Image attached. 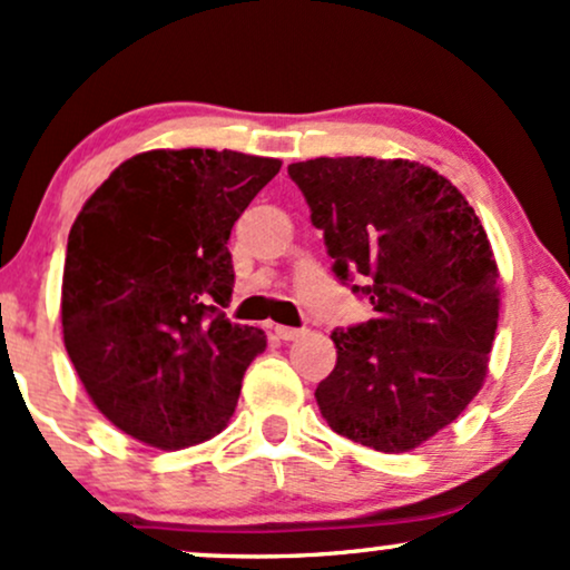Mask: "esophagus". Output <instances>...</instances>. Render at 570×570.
<instances>
[{"instance_id": "esophagus-1", "label": "esophagus", "mask_w": 570, "mask_h": 570, "mask_svg": "<svg viewBox=\"0 0 570 570\" xmlns=\"http://www.w3.org/2000/svg\"><path fill=\"white\" fill-rule=\"evenodd\" d=\"M307 330H294V326H276V337L278 340H297L303 337Z\"/></svg>"}]
</instances>
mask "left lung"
I'll use <instances>...</instances> for the list:
<instances>
[{"instance_id": "8db88e82", "label": "left lung", "mask_w": 570, "mask_h": 570, "mask_svg": "<svg viewBox=\"0 0 570 570\" xmlns=\"http://www.w3.org/2000/svg\"><path fill=\"white\" fill-rule=\"evenodd\" d=\"M340 284L375 318L335 330L337 364L316 389L332 431L407 453L482 389L499 326V267L474 208L412 160L292 163Z\"/></svg>"}]
</instances>
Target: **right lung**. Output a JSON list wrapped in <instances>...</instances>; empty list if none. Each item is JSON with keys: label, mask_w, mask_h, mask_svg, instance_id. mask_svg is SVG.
Returning a JSON list of instances; mask_svg holds the SVG:
<instances>
[{"label": "right lung", "mask_w": 570, "mask_h": 570, "mask_svg": "<svg viewBox=\"0 0 570 570\" xmlns=\"http://www.w3.org/2000/svg\"><path fill=\"white\" fill-rule=\"evenodd\" d=\"M281 160L153 149L117 166L71 225L63 345L94 404L160 450L217 436L267 337L230 324L233 225Z\"/></svg>", "instance_id": "obj_1"}]
</instances>
